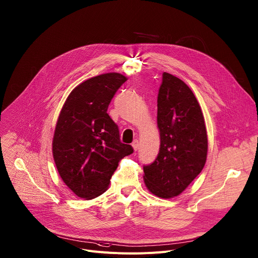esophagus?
<instances>
[{
    "instance_id": "34e87169",
    "label": "esophagus",
    "mask_w": 258,
    "mask_h": 258,
    "mask_svg": "<svg viewBox=\"0 0 258 258\" xmlns=\"http://www.w3.org/2000/svg\"><path fill=\"white\" fill-rule=\"evenodd\" d=\"M132 146H133V149H134L135 151H137V150L139 149V141H138V140H135V141L133 142Z\"/></svg>"
}]
</instances>
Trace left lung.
Segmentation results:
<instances>
[{"label": "left lung", "instance_id": "left-lung-1", "mask_svg": "<svg viewBox=\"0 0 258 258\" xmlns=\"http://www.w3.org/2000/svg\"><path fill=\"white\" fill-rule=\"evenodd\" d=\"M160 150L144 166L147 190L170 199L180 195L201 172L208 158V132L199 102L190 87L164 73L158 96Z\"/></svg>", "mask_w": 258, "mask_h": 258}]
</instances>
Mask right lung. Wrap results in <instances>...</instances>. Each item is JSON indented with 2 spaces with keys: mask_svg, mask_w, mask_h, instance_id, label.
Here are the masks:
<instances>
[{
  "mask_svg": "<svg viewBox=\"0 0 258 258\" xmlns=\"http://www.w3.org/2000/svg\"><path fill=\"white\" fill-rule=\"evenodd\" d=\"M108 73L78 85L60 111L51 143L53 158L63 182L78 197L90 200L105 193L118 163L133 153L119 140V131L107 113L125 81Z\"/></svg>",
  "mask_w": 258,
  "mask_h": 258,
  "instance_id": "add662e5",
  "label": "right lung"
}]
</instances>
